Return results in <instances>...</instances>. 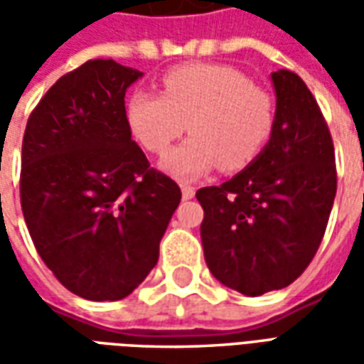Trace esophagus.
Instances as JSON below:
<instances>
[{
	"label": "esophagus",
	"instance_id": "34e87169",
	"mask_svg": "<svg viewBox=\"0 0 364 364\" xmlns=\"http://www.w3.org/2000/svg\"><path fill=\"white\" fill-rule=\"evenodd\" d=\"M181 193H183V198H185V200H189V198L195 197V187H191V185H187V183H183Z\"/></svg>",
	"mask_w": 364,
	"mask_h": 364
}]
</instances>
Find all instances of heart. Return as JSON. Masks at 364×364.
<instances>
[{
	"label": "heart",
	"instance_id": "heart-1",
	"mask_svg": "<svg viewBox=\"0 0 364 364\" xmlns=\"http://www.w3.org/2000/svg\"><path fill=\"white\" fill-rule=\"evenodd\" d=\"M164 91H134L128 127L144 150L164 156L189 127V140L175 148L164 169L177 179H197L220 164L240 171L265 150L274 127V103L236 68L187 64L161 77Z\"/></svg>",
	"mask_w": 364,
	"mask_h": 364
}]
</instances>
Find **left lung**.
<instances>
[{
  "label": "left lung",
  "mask_w": 364,
  "mask_h": 364,
  "mask_svg": "<svg viewBox=\"0 0 364 364\" xmlns=\"http://www.w3.org/2000/svg\"><path fill=\"white\" fill-rule=\"evenodd\" d=\"M271 140L250 167L197 198L210 273L245 296L289 287L326 234L337 191L336 151L312 91L290 70L273 75Z\"/></svg>",
  "instance_id": "left-lung-1"
}]
</instances>
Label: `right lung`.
Masks as SVG:
<instances>
[{"mask_svg": "<svg viewBox=\"0 0 364 364\" xmlns=\"http://www.w3.org/2000/svg\"><path fill=\"white\" fill-rule=\"evenodd\" d=\"M142 72L90 60L62 75L27 120L21 208L36 252L87 300L128 296L156 267L181 200L128 127L124 95Z\"/></svg>", "mask_w": 364, "mask_h": 364, "instance_id": "1", "label": "right lung"}]
</instances>
